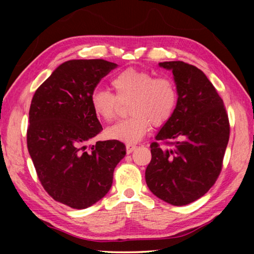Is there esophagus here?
Instances as JSON below:
<instances>
[{
  "label": "esophagus",
  "instance_id": "obj_1",
  "mask_svg": "<svg viewBox=\"0 0 254 254\" xmlns=\"http://www.w3.org/2000/svg\"><path fill=\"white\" fill-rule=\"evenodd\" d=\"M135 149H136V145H134V144H127V153L133 152Z\"/></svg>",
  "mask_w": 254,
  "mask_h": 254
}]
</instances>
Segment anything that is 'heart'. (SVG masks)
<instances>
[{
  "mask_svg": "<svg viewBox=\"0 0 254 254\" xmlns=\"http://www.w3.org/2000/svg\"><path fill=\"white\" fill-rule=\"evenodd\" d=\"M115 95L106 89H95L89 96L92 110L104 122L118 117L122 104H128L131 117L105 131L111 140L132 144L147 134L151 123L166 124L178 105V91L174 80L166 76L153 77L150 71L127 68L111 80Z\"/></svg>",
  "mask_w": 254,
  "mask_h": 254,
  "instance_id": "1",
  "label": "heart"
}]
</instances>
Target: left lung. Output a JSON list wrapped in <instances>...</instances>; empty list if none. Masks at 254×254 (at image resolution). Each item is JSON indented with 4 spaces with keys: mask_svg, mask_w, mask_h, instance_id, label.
Returning a JSON list of instances; mask_svg holds the SVG:
<instances>
[{
    "mask_svg": "<svg viewBox=\"0 0 254 254\" xmlns=\"http://www.w3.org/2000/svg\"><path fill=\"white\" fill-rule=\"evenodd\" d=\"M171 70L178 91V105L156 140L145 182L158 198L175 206L190 204L207 192L221 174L230 139L224 103L198 68L184 62L159 63Z\"/></svg>",
    "mask_w": 254,
    "mask_h": 254,
    "instance_id": "obj_1",
    "label": "left lung"
}]
</instances>
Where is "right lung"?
I'll return each instance as SVG.
<instances>
[{
  "mask_svg": "<svg viewBox=\"0 0 254 254\" xmlns=\"http://www.w3.org/2000/svg\"><path fill=\"white\" fill-rule=\"evenodd\" d=\"M117 66L103 59L68 60L32 97L27 131L30 157L45 190L71 208H87L102 199L127 153L117 140L97 141L87 148L103 130L89 96Z\"/></svg>",
  "mask_w": 254,
  "mask_h": 254,
  "instance_id": "add662e5",
  "label": "right lung"
}]
</instances>
